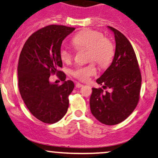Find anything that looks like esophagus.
I'll return each instance as SVG.
<instances>
[{
	"label": "esophagus",
	"mask_w": 158,
	"mask_h": 158,
	"mask_svg": "<svg viewBox=\"0 0 158 158\" xmlns=\"http://www.w3.org/2000/svg\"><path fill=\"white\" fill-rule=\"evenodd\" d=\"M82 86H83V85H82V84H80V83H79V82H78V83H76V88H78V89H79V88H82Z\"/></svg>",
	"instance_id": "1"
}]
</instances>
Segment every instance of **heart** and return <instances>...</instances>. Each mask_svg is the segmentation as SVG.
I'll return each instance as SVG.
<instances>
[{"mask_svg":"<svg viewBox=\"0 0 158 158\" xmlns=\"http://www.w3.org/2000/svg\"><path fill=\"white\" fill-rule=\"evenodd\" d=\"M73 43L77 48H88V60H94L102 67L108 66L112 62L115 53L114 46L100 31L92 29L80 31L74 36ZM60 57L64 62L68 63L72 60L73 53L66 46L64 45L60 49ZM96 73L97 69L94 63L85 66H78L73 71L74 77L83 82Z\"/></svg>","mask_w":158,"mask_h":158,"instance_id":"obj_1","label":"heart"}]
</instances>
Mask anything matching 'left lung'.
I'll use <instances>...</instances> for the list:
<instances>
[{
    "label": "left lung",
    "mask_w": 158,
    "mask_h": 158,
    "mask_svg": "<svg viewBox=\"0 0 158 158\" xmlns=\"http://www.w3.org/2000/svg\"><path fill=\"white\" fill-rule=\"evenodd\" d=\"M114 32L116 49L110 66L96 80L103 89H92L91 112L105 125L123 122L133 112L139 100L142 76L132 44L120 31L107 26Z\"/></svg>",
    "instance_id": "1"
}]
</instances>
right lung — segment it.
I'll list each match as a JSON object with an SVG mask.
<instances>
[{"instance_id":"right-lung-1","label":"right lung","mask_w":158,"mask_h":158,"mask_svg":"<svg viewBox=\"0 0 158 158\" xmlns=\"http://www.w3.org/2000/svg\"><path fill=\"white\" fill-rule=\"evenodd\" d=\"M75 28L51 25L36 31L27 39L18 64L19 89L25 104L35 118L45 123L60 120L69 107L68 96L74 89L73 81H66L60 49L64 39ZM56 73L63 81L60 86L49 82Z\"/></svg>"}]
</instances>
